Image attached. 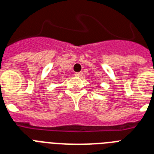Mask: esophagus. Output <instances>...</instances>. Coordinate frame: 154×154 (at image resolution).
Instances as JSON below:
<instances>
[{
    "label": "esophagus",
    "mask_w": 154,
    "mask_h": 154,
    "mask_svg": "<svg viewBox=\"0 0 154 154\" xmlns=\"http://www.w3.org/2000/svg\"><path fill=\"white\" fill-rule=\"evenodd\" d=\"M74 75H75V76H77V77H80V76H82V72H75Z\"/></svg>",
    "instance_id": "34e87169"
}]
</instances>
